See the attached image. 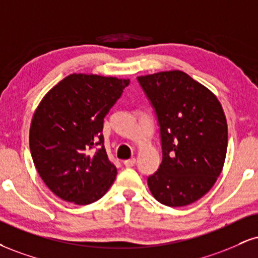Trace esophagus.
<instances>
[{"mask_svg":"<svg viewBox=\"0 0 258 258\" xmlns=\"http://www.w3.org/2000/svg\"><path fill=\"white\" fill-rule=\"evenodd\" d=\"M123 164H125L126 167H133L136 164V159H135V157H133V159L123 161Z\"/></svg>","mask_w":258,"mask_h":258,"instance_id":"1","label":"esophagus"}]
</instances>
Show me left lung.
Segmentation results:
<instances>
[{
  "label": "left lung",
  "mask_w": 258,
  "mask_h": 258,
  "mask_svg": "<svg viewBox=\"0 0 258 258\" xmlns=\"http://www.w3.org/2000/svg\"><path fill=\"white\" fill-rule=\"evenodd\" d=\"M156 113L162 162L148 178L160 203L185 207L204 196L221 173L227 121L216 96L181 71L138 77Z\"/></svg>",
  "instance_id": "obj_1"
}]
</instances>
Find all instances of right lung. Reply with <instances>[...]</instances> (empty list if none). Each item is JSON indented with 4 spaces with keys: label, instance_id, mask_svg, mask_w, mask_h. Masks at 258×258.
Segmentation results:
<instances>
[{
    "label": "right lung",
    "instance_id": "right-lung-1",
    "mask_svg": "<svg viewBox=\"0 0 258 258\" xmlns=\"http://www.w3.org/2000/svg\"><path fill=\"white\" fill-rule=\"evenodd\" d=\"M128 84L130 79L74 73L37 107L30 127L31 155L44 184L61 200L91 204L115 180L116 167L108 160L102 131L105 115Z\"/></svg>",
    "mask_w": 258,
    "mask_h": 258
}]
</instances>
